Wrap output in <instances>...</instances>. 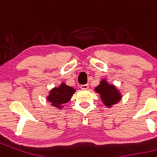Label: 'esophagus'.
I'll list each match as a JSON object with an SVG mask.
<instances>
[{
	"instance_id": "obj_1",
	"label": "esophagus",
	"mask_w": 157,
	"mask_h": 157,
	"mask_svg": "<svg viewBox=\"0 0 157 157\" xmlns=\"http://www.w3.org/2000/svg\"><path fill=\"white\" fill-rule=\"evenodd\" d=\"M89 85L88 84H85V85H81V88L82 90H86V89H88Z\"/></svg>"
}]
</instances>
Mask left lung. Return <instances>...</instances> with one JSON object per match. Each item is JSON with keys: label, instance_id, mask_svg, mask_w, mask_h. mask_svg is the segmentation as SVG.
Wrapping results in <instances>:
<instances>
[{"label": "left lung", "instance_id": "obj_1", "mask_svg": "<svg viewBox=\"0 0 157 157\" xmlns=\"http://www.w3.org/2000/svg\"><path fill=\"white\" fill-rule=\"evenodd\" d=\"M95 91L101 95L102 102L108 107L117 103L121 98L120 93L117 91L115 86L109 85L105 80H102L100 85L96 87Z\"/></svg>", "mask_w": 157, "mask_h": 157}]
</instances>
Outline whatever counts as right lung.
Masks as SVG:
<instances>
[{"instance_id": "add662e5", "label": "right lung", "mask_w": 157, "mask_h": 157, "mask_svg": "<svg viewBox=\"0 0 157 157\" xmlns=\"http://www.w3.org/2000/svg\"><path fill=\"white\" fill-rule=\"evenodd\" d=\"M75 89L62 83L58 88H54L48 96V100L51 102V104L59 109L61 108L64 103H66L70 101L71 96L74 94Z\"/></svg>"}]
</instances>
